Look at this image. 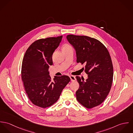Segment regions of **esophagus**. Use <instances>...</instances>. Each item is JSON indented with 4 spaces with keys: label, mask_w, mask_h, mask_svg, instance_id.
Listing matches in <instances>:
<instances>
[{
    "label": "esophagus",
    "mask_w": 133,
    "mask_h": 133,
    "mask_svg": "<svg viewBox=\"0 0 133 133\" xmlns=\"http://www.w3.org/2000/svg\"><path fill=\"white\" fill-rule=\"evenodd\" d=\"M70 79H71V81H75V80H76V78H75V77L74 76H70Z\"/></svg>",
    "instance_id": "1"
}]
</instances>
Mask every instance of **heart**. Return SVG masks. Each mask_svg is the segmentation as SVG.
Instances as JSON below:
<instances>
[{
	"mask_svg": "<svg viewBox=\"0 0 133 133\" xmlns=\"http://www.w3.org/2000/svg\"><path fill=\"white\" fill-rule=\"evenodd\" d=\"M71 46L68 44H65L63 46V49H66V48H70Z\"/></svg>",
	"mask_w": 133,
	"mask_h": 133,
	"instance_id": "obj_1",
	"label": "heart"
}]
</instances>
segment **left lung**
I'll list each match as a JSON object with an SVG mask.
<instances>
[{"label":"left lung","instance_id":"left-lung-1","mask_svg":"<svg viewBox=\"0 0 133 133\" xmlns=\"http://www.w3.org/2000/svg\"><path fill=\"white\" fill-rule=\"evenodd\" d=\"M75 50L77 63H84L86 81L76 76L79 88L76 98L83 107L91 109L100 105L109 94L113 82V66L109 52L99 40L87 36L68 35Z\"/></svg>","mask_w":133,"mask_h":133}]
</instances>
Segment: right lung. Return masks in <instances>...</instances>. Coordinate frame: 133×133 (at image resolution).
Here are the masks:
<instances>
[{"mask_svg":"<svg viewBox=\"0 0 133 133\" xmlns=\"http://www.w3.org/2000/svg\"><path fill=\"white\" fill-rule=\"evenodd\" d=\"M62 38L60 36L34 41L26 51L22 60L21 79L26 93L34 105L42 108L55 103L70 81L66 75L55 76L53 81L49 75L53 54Z\"/></svg>","mask_w":133,"mask_h":133,"instance_id":"1","label":"right lung"}]
</instances>
